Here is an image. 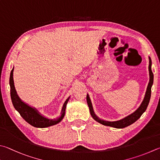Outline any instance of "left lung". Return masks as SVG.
<instances>
[{
    "instance_id": "1",
    "label": "left lung",
    "mask_w": 160,
    "mask_h": 160,
    "mask_svg": "<svg viewBox=\"0 0 160 160\" xmlns=\"http://www.w3.org/2000/svg\"><path fill=\"white\" fill-rule=\"evenodd\" d=\"M151 66H152V61H151L150 57H149V66H148V69H149V75H150V80H149V83L148 85V88L146 89V94H145V97L143 98V101L141 104V106L138 107V109L135 110L134 112H132V114L129 115L127 117L124 118L122 119H121L120 120H117V121H106V120H103L102 119H100L98 117H97V115L94 113V109H93L92 107V104L91 102V100H90V98L89 97V94H87V102H88L89 108V111H90V114H91L92 117L93 118L94 120H96L98 122H99L101 124H103L105 126H108V127H114V128H117V129H122V128H124V127H128L131 124H133V122L138 120L139 118H141V116L142 114L146 111V110L148 106L149 101L150 99V97H151V88H152V85L153 84V78H154V75L152 72V69H151Z\"/></svg>"
}]
</instances>
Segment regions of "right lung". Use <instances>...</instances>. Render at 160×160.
<instances>
[{"instance_id":"1","label":"right lung","mask_w":160,"mask_h":160,"mask_svg":"<svg viewBox=\"0 0 160 160\" xmlns=\"http://www.w3.org/2000/svg\"><path fill=\"white\" fill-rule=\"evenodd\" d=\"M13 71H11L10 76V96L12 102L13 106L17 111L19 112L20 115L22 116L23 119H24L25 121H27L28 124L31 125L33 126L38 128H45L54 124H57L63 120V117L65 115V111L66 108V104L70 98L69 97L63 103L62 112H61V116L56 119H48L44 117L38 110L33 108V107L29 106L28 104L25 103L24 102L20 99L19 96L17 95L15 88L14 85V80H13Z\"/></svg>"}]
</instances>
